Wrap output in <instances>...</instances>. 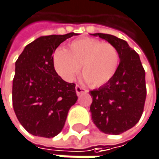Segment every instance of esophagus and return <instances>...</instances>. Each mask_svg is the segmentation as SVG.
Instances as JSON below:
<instances>
[{
	"instance_id": "obj_1",
	"label": "esophagus",
	"mask_w": 159,
	"mask_h": 159,
	"mask_svg": "<svg viewBox=\"0 0 159 159\" xmlns=\"http://www.w3.org/2000/svg\"><path fill=\"white\" fill-rule=\"evenodd\" d=\"M75 91H76V94L79 96L81 94H83V93H87L88 92V90L87 89H85V88H84V87H82V86H80V85H76L75 86Z\"/></svg>"
}]
</instances>
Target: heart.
I'll list each match as a JSON object with an SVG mask.
<instances>
[{
	"mask_svg": "<svg viewBox=\"0 0 159 159\" xmlns=\"http://www.w3.org/2000/svg\"><path fill=\"white\" fill-rule=\"evenodd\" d=\"M117 48L109 42L84 38L72 41L68 50L59 47L52 54L55 72L62 80L72 82L79 73L91 86L105 84L112 78L119 65Z\"/></svg>",
	"mask_w": 159,
	"mask_h": 159,
	"instance_id": "obj_1",
	"label": "heart"
}]
</instances>
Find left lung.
<instances>
[{
	"label": "left lung",
	"mask_w": 159,
	"mask_h": 159,
	"mask_svg": "<svg viewBox=\"0 0 159 159\" xmlns=\"http://www.w3.org/2000/svg\"><path fill=\"white\" fill-rule=\"evenodd\" d=\"M117 48L120 63L107 84L90 91L93 98L91 116L104 134H120L133 128L143 111L146 86L145 72L138 53L128 43L115 36L96 33Z\"/></svg>",
	"instance_id": "1"
}]
</instances>
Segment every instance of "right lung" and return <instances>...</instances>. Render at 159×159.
I'll return each mask as SVG.
<instances>
[{
    "mask_svg": "<svg viewBox=\"0 0 159 159\" xmlns=\"http://www.w3.org/2000/svg\"><path fill=\"white\" fill-rule=\"evenodd\" d=\"M75 33L40 37L29 43L16 61L13 106L22 126L31 134L51 138L59 134L77 95L75 83L55 72L53 51Z\"/></svg>",
    "mask_w": 159,
    "mask_h": 159,
    "instance_id": "right-lung-1",
    "label": "right lung"
}]
</instances>
